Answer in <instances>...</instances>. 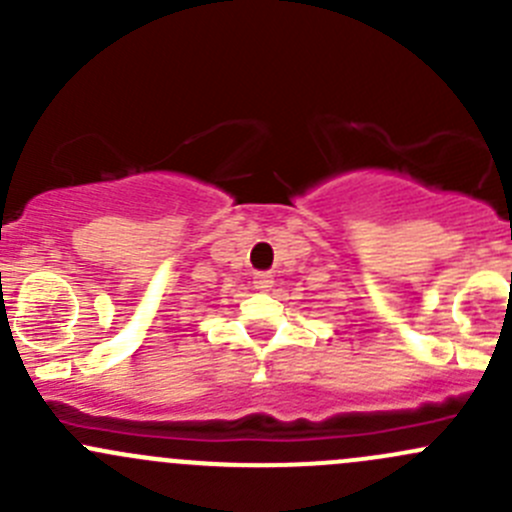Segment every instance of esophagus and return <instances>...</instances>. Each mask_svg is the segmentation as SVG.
Returning a JSON list of instances; mask_svg holds the SVG:
<instances>
[{
	"mask_svg": "<svg viewBox=\"0 0 512 512\" xmlns=\"http://www.w3.org/2000/svg\"><path fill=\"white\" fill-rule=\"evenodd\" d=\"M252 285H255L257 292H270V287L275 285V280H272L270 272H255V277H252Z\"/></svg>",
	"mask_w": 512,
	"mask_h": 512,
	"instance_id": "34e87169",
	"label": "esophagus"
}]
</instances>
